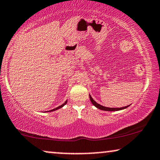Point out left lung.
<instances>
[{"mask_svg": "<svg viewBox=\"0 0 160 160\" xmlns=\"http://www.w3.org/2000/svg\"><path fill=\"white\" fill-rule=\"evenodd\" d=\"M89 98H90V100L92 102V103L94 106H95V107H97L98 108L100 109V110H102V111H119V110H122V109H124L126 108H128V106H124V107H122V108H108V107H105V106H101V105L98 104L96 102L95 100H94L92 98V97L90 96V95H89Z\"/></svg>", "mask_w": 160, "mask_h": 160, "instance_id": "obj_1", "label": "left lung"}]
</instances>
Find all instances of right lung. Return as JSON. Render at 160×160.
I'll list each match as a JSON object with an SVG mask.
<instances>
[{
    "mask_svg": "<svg viewBox=\"0 0 160 160\" xmlns=\"http://www.w3.org/2000/svg\"><path fill=\"white\" fill-rule=\"evenodd\" d=\"M67 103V101L66 102H65L64 103H63L62 105H61V106H58V108H54V109H52V110H51V111H55V110H58V109H59V108H62V106H64L65 104Z\"/></svg>",
    "mask_w": 160,
    "mask_h": 160,
    "instance_id": "obj_1",
    "label": "right lung"
}]
</instances>
